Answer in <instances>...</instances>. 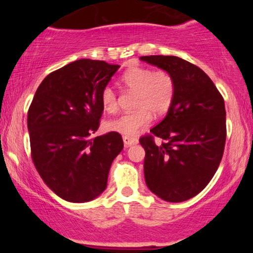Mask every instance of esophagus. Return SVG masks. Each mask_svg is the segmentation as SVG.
<instances>
[{
  "instance_id": "34e87169",
  "label": "esophagus",
  "mask_w": 253,
  "mask_h": 253,
  "mask_svg": "<svg viewBox=\"0 0 253 253\" xmlns=\"http://www.w3.org/2000/svg\"><path fill=\"white\" fill-rule=\"evenodd\" d=\"M123 139H124L125 146H126V147L132 146V145L138 144V139H136V138H132V136H126V135H125Z\"/></svg>"
}]
</instances>
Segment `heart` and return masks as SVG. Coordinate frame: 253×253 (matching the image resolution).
I'll return each instance as SVG.
<instances>
[{
    "instance_id": "b5f03b06",
    "label": "heart",
    "mask_w": 253,
    "mask_h": 253,
    "mask_svg": "<svg viewBox=\"0 0 253 253\" xmlns=\"http://www.w3.org/2000/svg\"><path fill=\"white\" fill-rule=\"evenodd\" d=\"M121 82L127 89L135 92L132 113L120 115L104 124V129L126 136L135 135L147 127L152 120V113L162 117L173 102L176 84L173 77L165 70H152L144 66H130L121 76ZM101 104L104 112L118 110V96L112 86H106L101 92Z\"/></svg>"
}]
</instances>
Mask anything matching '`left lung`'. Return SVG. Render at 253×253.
Wrapping results in <instances>:
<instances>
[{
    "label": "left lung",
    "mask_w": 253,
    "mask_h": 253,
    "mask_svg": "<svg viewBox=\"0 0 253 253\" xmlns=\"http://www.w3.org/2000/svg\"><path fill=\"white\" fill-rule=\"evenodd\" d=\"M140 59L169 72L176 84L167 117L151 128V134L139 139L145 150V181L164 201H185L205 189L221 162L226 143L225 102L199 66L175 56ZM156 136L162 143L155 144Z\"/></svg>",
    "instance_id": "8db88e82"
}]
</instances>
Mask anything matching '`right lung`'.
I'll use <instances>...</instances> for the list:
<instances>
[{"label": "right lung", "mask_w": 253, "mask_h": 253, "mask_svg": "<svg viewBox=\"0 0 253 253\" xmlns=\"http://www.w3.org/2000/svg\"><path fill=\"white\" fill-rule=\"evenodd\" d=\"M120 68L80 59L47 75L27 115L34 167L50 189L69 202L96 199L124 149L119 133L90 139L100 126L101 92Z\"/></svg>", "instance_id": "right-lung-1"}]
</instances>
